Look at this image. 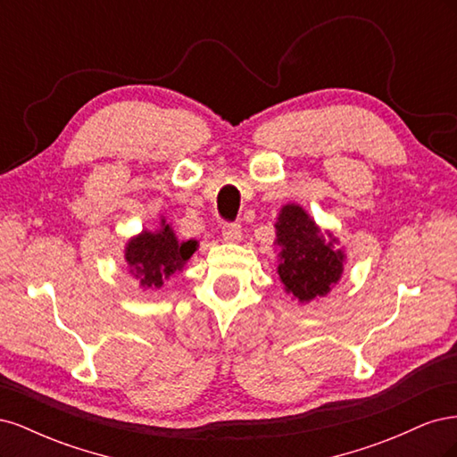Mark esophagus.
<instances>
[{
  "label": "esophagus",
  "mask_w": 457,
  "mask_h": 457,
  "mask_svg": "<svg viewBox=\"0 0 457 457\" xmlns=\"http://www.w3.org/2000/svg\"><path fill=\"white\" fill-rule=\"evenodd\" d=\"M220 232H223V240L227 242H238L242 238V227L238 223H225Z\"/></svg>",
  "instance_id": "34e87169"
}]
</instances>
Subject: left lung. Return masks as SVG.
Here are the masks:
<instances>
[{
  "instance_id": "left-lung-1",
  "label": "left lung",
  "mask_w": 457,
  "mask_h": 457,
  "mask_svg": "<svg viewBox=\"0 0 457 457\" xmlns=\"http://www.w3.org/2000/svg\"><path fill=\"white\" fill-rule=\"evenodd\" d=\"M274 244L280 245L278 274L284 289L297 301L309 303L324 297L341 278L345 255L334 250L336 238L331 234L324 237L301 205L282 207Z\"/></svg>"
}]
</instances>
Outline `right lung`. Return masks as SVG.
Instances as JSON below:
<instances>
[{"label": "right lung", "instance_id": "right-lung-1", "mask_svg": "<svg viewBox=\"0 0 457 457\" xmlns=\"http://www.w3.org/2000/svg\"><path fill=\"white\" fill-rule=\"evenodd\" d=\"M198 242L177 240L175 232L162 219V227L154 232L143 234L129 240L126 247V261L129 272L145 289L162 287L163 280L177 270H183L185 262L196 252Z\"/></svg>", "mask_w": 457, "mask_h": 457}]
</instances>
